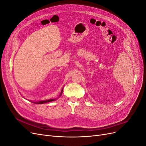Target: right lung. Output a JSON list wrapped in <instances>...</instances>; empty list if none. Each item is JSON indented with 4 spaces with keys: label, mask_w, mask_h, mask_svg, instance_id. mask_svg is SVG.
Returning <instances> with one entry per match:
<instances>
[{
    "label": "right lung",
    "mask_w": 146,
    "mask_h": 146,
    "mask_svg": "<svg viewBox=\"0 0 146 146\" xmlns=\"http://www.w3.org/2000/svg\"><path fill=\"white\" fill-rule=\"evenodd\" d=\"M63 88H62V90L61 91V93L59 96L58 98L62 95L63 93ZM57 99H48V100H39V101H36V102H34V101H31L32 103L33 104H45V103H47V102H52V101H54L55 100H56Z\"/></svg>",
    "instance_id": "add662e5"
}]
</instances>
